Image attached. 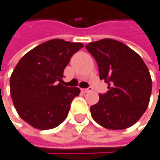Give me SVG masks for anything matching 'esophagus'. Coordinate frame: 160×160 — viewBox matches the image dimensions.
<instances>
[{"label": "esophagus", "mask_w": 160, "mask_h": 160, "mask_svg": "<svg viewBox=\"0 0 160 160\" xmlns=\"http://www.w3.org/2000/svg\"><path fill=\"white\" fill-rule=\"evenodd\" d=\"M92 91V88H88V89H82L83 92H90Z\"/></svg>", "instance_id": "obj_1"}]
</instances>
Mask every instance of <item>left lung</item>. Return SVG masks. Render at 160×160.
<instances>
[{
    "instance_id": "left-lung-1",
    "label": "left lung",
    "mask_w": 160,
    "mask_h": 160,
    "mask_svg": "<svg viewBox=\"0 0 160 160\" xmlns=\"http://www.w3.org/2000/svg\"><path fill=\"white\" fill-rule=\"evenodd\" d=\"M86 48L95 59L99 77L109 89L91 107L92 118L110 130L132 126L147 110L152 92V79L144 61L128 46L112 39L92 42Z\"/></svg>"
}]
</instances>
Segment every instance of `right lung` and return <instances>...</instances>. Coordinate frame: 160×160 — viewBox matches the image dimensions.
<instances>
[{
  "mask_svg": "<svg viewBox=\"0 0 160 160\" xmlns=\"http://www.w3.org/2000/svg\"><path fill=\"white\" fill-rule=\"evenodd\" d=\"M84 45L53 39L21 58L10 77V94L20 117L39 130L59 126L68 114L78 88L63 86L64 69Z\"/></svg>",
  "mask_w": 160,
  "mask_h": 160,
  "instance_id": "obj_1",
  "label": "right lung"
}]
</instances>
